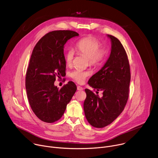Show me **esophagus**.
<instances>
[{
    "instance_id": "1",
    "label": "esophagus",
    "mask_w": 158,
    "mask_h": 158,
    "mask_svg": "<svg viewBox=\"0 0 158 158\" xmlns=\"http://www.w3.org/2000/svg\"><path fill=\"white\" fill-rule=\"evenodd\" d=\"M77 89L78 90V91H82V90H83V87H82L81 86L78 85V86L77 87Z\"/></svg>"
}]
</instances>
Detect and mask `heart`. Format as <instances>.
I'll use <instances>...</instances> for the list:
<instances>
[{
	"label": "heart",
	"instance_id": "1",
	"mask_svg": "<svg viewBox=\"0 0 158 158\" xmlns=\"http://www.w3.org/2000/svg\"><path fill=\"white\" fill-rule=\"evenodd\" d=\"M101 42L97 39L93 37H84L76 44V49L79 54L87 57L89 64L94 66L99 65L104 61L107 51L104 47H101ZM74 52L70 49L65 54V61L67 65H71L74 59ZM89 72L79 69H76L71 73V77L78 83L84 82L88 76Z\"/></svg>",
	"mask_w": 158,
	"mask_h": 158
}]
</instances>
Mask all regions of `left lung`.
<instances>
[{"instance_id":"obj_1","label":"left lung","mask_w":158,"mask_h":158,"mask_svg":"<svg viewBox=\"0 0 158 158\" xmlns=\"http://www.w3.org/2000/svg\"><path fill=\"white\" fill-rule=\"evenodd\" d=\"M111 42L109 57L102 68L94 74L88 84L102 91L100 98L85 89L84 110L89 123L98 128L113 122L124 109L129 97L130 67L126 51L116 37L107 34Z\"/></svg>"}]
</instances>
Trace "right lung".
Returning a JSON list of instances; mask_svg holds the SVG:
<instances>
[{
  "instance_id": "obj_1",
  "label": "right lung",
  "mask_w": 158,
  "mask_h": 158,
  "mask_svg": "<svg viewBox=\"0 0 158 158\" xmlns=\"http://www.w3.org/2000/svg\"><path fill=\"white\" fill-rule=\"evenodd\" d=\"M79 36L72 31H55L43 36L34 47L26 77V88L32 110L41 121L52 123L64 114L77 87L72 82L59 89L56 77L65 71L64 45Z\"/></svg>"
}]
</instances>
